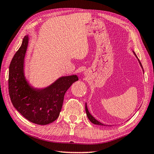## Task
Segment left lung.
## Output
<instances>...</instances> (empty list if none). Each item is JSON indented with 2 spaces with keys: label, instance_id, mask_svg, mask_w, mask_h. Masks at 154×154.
<instances>
[{
  "label": "left lung",
  "instance_id": "obj_1",
  "mask_svg": "<svg viewBox=\"0 0 154 154\" xmlns=\"http://www.w3.org/2000/svg\"><path fill=\"white\" fill-rule=\"evenodd\" d=\"M133 53H134V54L135 55V56L137 57V58L138 59L137 56V55H136V54L134 53V51H133ZM138 61H139V64H140V66H141L142 69H143V72H144V71H143V66H142V64H141V63H140V60H139V59H138ZM85 111H86V115H87L88 119H90V121L91 122H92V123H93L94 124H96V125H100V126H105V124H103V123H101V122H100L99 121L96 120V119L94 118V117L92 116V115L90 114L89 111H88V106H87V103H85Z\"/></svg>",
  "mask_w": 154,
  "mask_h": 154
}]
</instances>
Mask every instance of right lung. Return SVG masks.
<instances>
[{"mask_svg":"<svg viewBox=\"0 0 154 154\" xmlns=\"http://www.w3.org/2000/svg\"><path fill=\"white\" fill-rule=\"evenodd\" d=\"M28 42L29 36L26 35L10 63L9 96L13 105L26 119L36 124L47 125L58 118L65 93L79 79L77 75L62 76L45 88L32 86L24 72Z\"/></svg>","mask_w":154,"mask_h":154,"instance_id":"right-lung-1","label":"right lung"}]
</instances>
